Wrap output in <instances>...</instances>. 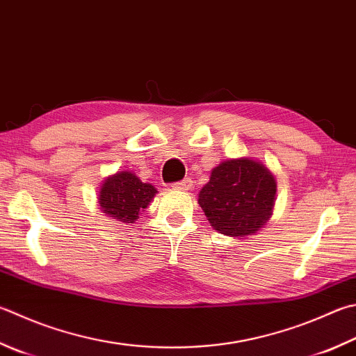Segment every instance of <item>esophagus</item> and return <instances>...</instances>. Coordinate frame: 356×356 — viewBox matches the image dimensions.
I'll return each instance as SVG.
<instances>
[{"label": "esophagus", "instance_id": "esophagus-1", "mask_svg": "<svg viewBox=\"0 0 356 356\" xmlns=\"http://www.w3.org/2000/svg\"><path fill=\"white\" fill-rule=\"evenodd\" d=\"M192 186L193 184H192V179L191 178H186L183 181H179V183L173 184V187H175V189H178V191H191Z\"/></svg>", "mask_w": 356, "mask_h": 356}]
</instances>
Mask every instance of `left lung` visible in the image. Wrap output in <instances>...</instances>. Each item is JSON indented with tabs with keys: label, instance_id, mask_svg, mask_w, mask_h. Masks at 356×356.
<instances>
[{
	"label": "left lung",
	"instance_id": "8db88e82",
	"mask_svg": "<svg viewBox=\"0 0 356 356\" xmlns=\"http://www.w3.org/2000/svg\"><path fill=\"white\" fill-rule=\"evenodd\" d=\"M276 178L250 156L229 158L213 167L209 183L198 193V204L211 226L227 237L254 236L273 216Z\"/></svg>",
	"mask_w": 356,
	"mask_h": 356
}]
</instances>
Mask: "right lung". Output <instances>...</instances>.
Returning a JSON list of instances; mask_svg holds the SVG:
<instances>
[{"mask_svg":"<svg viewBox=\"0 0 356 356\" xmlns=\"http://www.w3.org/2000/svg\"><path fill=\"white\" fill-rule=\"evenodd\" d=\"M156 193L155 187L150 183H143L136 173L120 170L104 179L97 201L105 216L120 223H135Z\"/></svg>","mask_w":356,"mask_h":356,"instance_id":"1","label":"right lung"}]
</instances>
